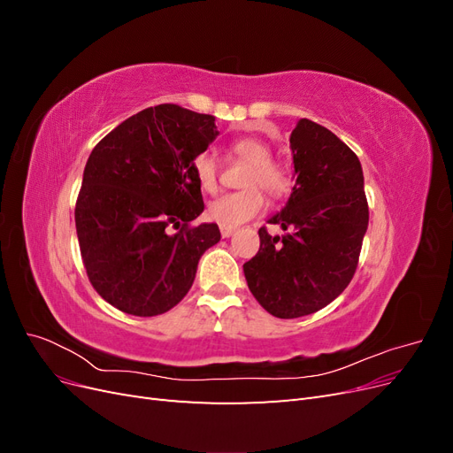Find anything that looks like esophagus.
<instances>
[{
    "label": "esophagus",
    "instance_id": "obj_1",
    "mask_svg": "<svg viewBox=\"0 0 453 453\" xmlns=\"http://www.w3.org/2000/svg\"><path fill=\"white\" fill-rule=\"evenodd\" d=\"M236 232V226H228V225H221V236L223 238H230Z\"/></svg>",
    "mask_w": 453,
    "mask_h": 453
}]
</instances>
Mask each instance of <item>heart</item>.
Masks as SVG:
<instances>
[{
  "label": "heart",
  "instance_id": "1",
  "mask_svg": "<svg viewBox=\"0 0 453 453\" xmlns=\"http://www.w3.org/2000/svg\"><path fill=\"white\" fill-rule=\"evenodd\" d=\"M232 153L251 164L245 173V185L258 183L272 196H283L291 188V173L281 162L272 160L268 143L257 138H243L232 143ZM193 173L203 193H215L219 183L217 160L211 153H202L193 160ZM265 195L257 187H248L238 193L219 196L208 205V217L215 223L236 226L265 210Z\"/></svg>",
  "mask_w": 453,
  "mask_h": 453
}]
</instances>
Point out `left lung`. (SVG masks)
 <instances>
[{"label":"left lung","mask_w":453,"mask_h":453,"mask_svg":"<svg viewBox=\"0 0 453 453\" xmlns=\"http://www.w3.org/2000/svg\"><path fill=\"white\" fill-rule=\"evenodd\" d=\"M295 187L258 230V253L243 265L250 291L268 313L295 319L331 304L359 263L368 203L357 155L325 127L300 119L289 138Z\"/></svg>","instance_id":"1"}]
</instances>
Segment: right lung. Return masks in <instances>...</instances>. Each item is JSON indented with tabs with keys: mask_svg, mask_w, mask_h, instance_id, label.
I'll return each mask as SVG.
<instances>
[{
	"mask_svg": "<svg viewBox=\"0 0 453 453\" xmlns=\"http://www.w3.org/2000/svg\"><path fill=\"white\" fill-rule=\"evenodd\" d=\"M217 135L213 115L162 104L92 149L75 226L88 280L117 310L153 318L180 304L200 257L221 240L215 223L188 226L203 211L193 160Z\"/></svg>",
	"mask_w": 453,
	"mask_h": 453,
	"instance_id": "right-lung-1",
	"label": "right lung"
}]
</instances>
